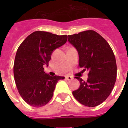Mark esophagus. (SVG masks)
<instances>
[{
    "instance_id": "obj_1",
    "label": "esophagus",
    "mask_w": 128,
    "mask_h": 128,
    "mask_svg": "<svg viewBox=\"0 0 128 128\" xmlns=\"http://www.w3.org/2000/svg\"><path fill=\"white\" fill-rule=\"evenodd\" d=\"M65 79L66 80H68V81H70V80H71L72 79V77L70 76H65Z\"/></svg>"
}]
</instances>
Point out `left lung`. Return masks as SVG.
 Instances as JSON below:
<instances>
[{"instance_id":"obj_1","label":"left lung","mask_w":128,"mask_h":128,"mask_svg":"<svg viewBox=\"0 0 128 128\" xmlns=\"http://www.w3.org/2000/svg\"><path fill=\"white\" fill-rule=\"evenodd\" d=\"M68 41L78 50L80 67L88 72L86 81L76 77L80 86L72 94L84 106H98L108 98L116 81L117 64L114 52L104 38L93 30L68 35Z\"/></svg>"}]
</instances>
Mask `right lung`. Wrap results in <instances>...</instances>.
I'll return each instance as SVG.
<instances>
[{
  "label": "right lung",
  "mask_w": 128,
  "mask_h": 128,
  "mask_svg": "<svg viewBox=\"0 0 128 128\" xmlns=\"http://www.w3.org/2000/svg\"><path fill=\"white\" fill-rule=\"evenodd\" d=\"M66 35L37 30L20 44L14 59L13 73L16 86L22 99L31 106L47 104L53 96L58 81L65 77L50 76L44 72L53 50L66 42Z\"/></svg>",
  "instance_id": "obj_1"
}]
</instances>
